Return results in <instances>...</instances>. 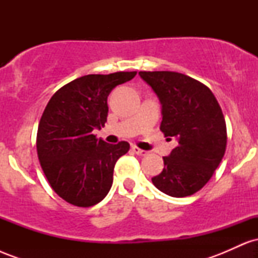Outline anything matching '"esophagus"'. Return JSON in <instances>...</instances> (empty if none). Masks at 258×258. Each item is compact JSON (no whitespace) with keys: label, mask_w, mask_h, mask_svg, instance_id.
<instances>
[{"label":"esophagus","mask_w":258,"mask_h":258,"mask_svg":"<svg viewBox=\"0 0 258 258\" xmlns=\"http://www.w3.org/2000/svg\"><path fill=\"white\" fill-rule=\"evenodd\" d=\"M132 152L135 153V154H137V155H139V156H146L147 154H148V152H146V150H142V149H139L138 147H132Z\"/></svg>","instance_id":"esophagus-1"}]
</instances>
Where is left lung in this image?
Instances as JSON below:
<instances>
[{"label":"left lung","mask_w":258,"mask_h":258,"mask_svg":"<svg viewBox=\"0 0 258 258\" xmlns=\"http://www.w3.org/2000/svg\"><path fill=\"white\" fill-rule=\"evenodd\" d=\"M161 103L160 130L178 146L164 156V170L153 177L162 193L184 198L209 182L223 159L227 127L211 90L198 80L174 72H139Z\"/></svg>","instance_id":"8db88e82"}]
</instances>
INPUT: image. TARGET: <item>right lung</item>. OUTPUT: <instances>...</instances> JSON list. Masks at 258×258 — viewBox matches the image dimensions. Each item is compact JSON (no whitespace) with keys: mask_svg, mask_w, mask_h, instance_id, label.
<instances>
[{"mask_svg":"<svg viewBox=\"0 0 258 258\" xmlns=\"http://www.w3.org/2000/svg\"><path fill=\"white\" fill-rule=\"evenodd\" d=\"M136 72L86 75L55 92L44 109L37 130L36 148L44 176L61 199L90 207L106 197L117 159L130 144L105 143L93 130L104 127L108 96Z\"/></svg>","mask_w":258,"mask_h":258,"instance_id":"1","label":"right lung"}]
</instances>
